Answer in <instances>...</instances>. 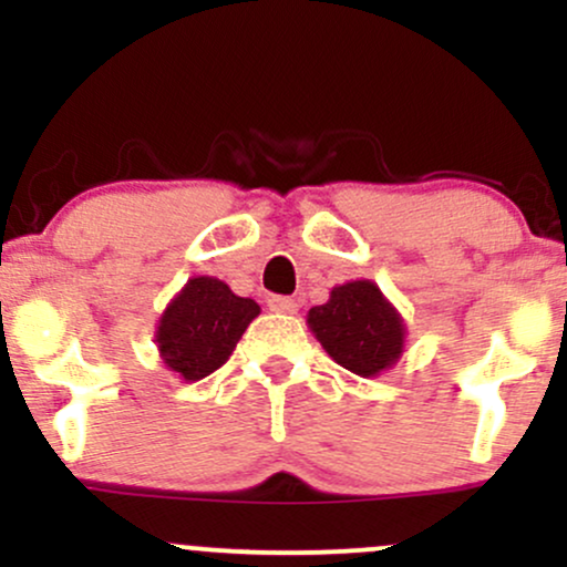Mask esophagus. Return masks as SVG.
I'll return each mask as SVG.
<instances>
[{
    "label": "esophagus",
    "mask_w": 567,
    "mask_h": 567,
    "mask_svg": "<svg viewBox=\"0 0 567 567\" xmlns=\"http://www.w3.org/2000/svg\"><path fill=\"white\" fill-rule=\"evenodd\" d=\"M266 306H269L271 311H277V315H296L298 311L296 298L290 296H269L266 298Z\"/></svg>",
    "instance_id": "34e87169"
}]
</instances>
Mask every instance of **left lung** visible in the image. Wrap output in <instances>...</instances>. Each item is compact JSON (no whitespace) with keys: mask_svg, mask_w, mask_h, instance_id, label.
Segmentation results:
<instances>
[{"mask_svg":"<svg viewBox=\"0 0 567 567\" xmlns=\"http://www.w3.org/2000/svg\"><path fill=\"white\" fill-rule=\"evenodd\" d=\"M309 328L341 368L370 379L402 354L400 315L368 279L333 288L330 301L309 311Z\"/></svg>","mask_w":567,"mask_h":567,"instance_id":"obj_1","label":"left lung"}]
</instances>
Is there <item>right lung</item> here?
Segmentation results:
<instances>
[{
	"label": "right lung",
	"instance_id": "obj_1",
	"mask_svg": "<svg viewBox=\"0 0 567 567\" xmlns=\"http://www.w3.org/2000/svg\"><path fill=\"white\" fill-rule=\"evenodd\" d=\"M258 311L261 309L252 298L234 296L220 279H188L159 320L162 360L186 381L205 379L229 360Z\"/></svg>",
	"mask_w": 567,
	"mask_h": 567
}]
</instances>
